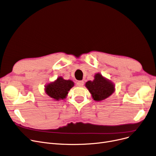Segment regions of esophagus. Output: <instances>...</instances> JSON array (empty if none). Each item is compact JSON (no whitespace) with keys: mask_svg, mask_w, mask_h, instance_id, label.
<instances>
[{"mask_svg":"<svg viewBox=\"0 0 156 156\" xmlns=\"http://www.w3.org/2000/svg\"><path fill=\"white\" fill-rule=\"evenodd\" d=\"M84 81L83 80H79L78 82L77 83V85L78 86H79V87H82V86H83V85H84Z\"/></svg>","mask_w":156,"mask_h":156,"instance_id":"esophagus-1","label":"esophagus"}]
</instances>
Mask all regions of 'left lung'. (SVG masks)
<instances>
[{
    "mask_svg": "<svg viewBox=\"0 0 156 156\" xmlns=\"http://www.w3.org/2000/svg\"><path fill=\"white\" fill-rule=\"evenodd\" d=\"M85 86L91 94L93 99L97 101L108 98L115 91L114 84L100 73H96L94 79L87 81Z\"/></svg>",
    "mask_w": 156,
    "mask_h": 156,
    "instance_id": "obj_1",
    "label": "left lung"
}]
</instances>
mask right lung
<instances>
[{"label":"right lung","mask_w":156,"mask_h":156,"mask_svg":"<svg viewBox=\"0 0 156 156\" xmlns=\"http://www.w3.org/2000/svg\"><path fill=\"white\" fill-rule=\"evenodd\" d=\"M73 86L74 83L71 80H65L62 77H59L54 82L48 84L44 90L50 98L58 101L66 98Z\"/></svg>","instance_id":"1"}]
</instances>
